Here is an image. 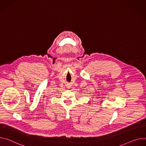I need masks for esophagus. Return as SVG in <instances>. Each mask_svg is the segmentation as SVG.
Wrapping results in <instances>:
<instances>
[{"instance_id": "esophagus-1", "label": "esophagus", "mask_w": 146, "mask_h": 146, "mask_svg": "<svg viewBox=\"0 0 146 146\" xmlns=\"http://www.w3.org/2000/svg\"><path fill=\"white\" fill-rule=\"evenodd\" d=\"M69 84H68V87H69V88H70V87H71V86H70V85H69Z\"/></svg>"}]
</instances>
